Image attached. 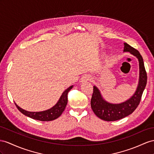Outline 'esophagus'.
<instances>
[{
  "mask_svg": "<svg viewBox=\"0 0 154 154\" xmlns=\"http://www.w3.org/2000/svg\"><path fill=\"white\" fill-rule=\"evenodd\" d=\"M92 79V76L90 75H85L84 76H82V78L81 79L80 82H84L86 81H90Z\"/></svg>",
  "mask_w": 154,
  "mask_h": 154,
  "instance_id": "esophagus-1",
  "label": "esophagus"
}]
</instances>
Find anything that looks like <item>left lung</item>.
Returning a JSON list of instances; mask_svg holds the SVG:
<instances>
[{"mask_svg":"<svg viewBox=\"0 0 154 154\" xmlns=\"http://www.w3.org/2000/svg\"><path fill=\"white\" fill-rule=\"evenodd\" d=\"M124 53L129 52L139 60V78L138 86L135 93L128 100L120 103H112L106 101L101 95L100 90L94 86L91 99V107L94 114L100 119L105 121H116L122 119L135 111L139 105L142 95L147 82V74L146 72L143 58L137 49L124 43Z\"/></svg>","mask_w":154,"mask_h":154,"instance_id":"8db88e82","label":"left lung"}]
</instances>
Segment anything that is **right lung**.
Returning <instances> with one entry per match:
<instances>
[{
  "mask_svg": "<svg viewBox=\"0 0 154 154\" xmlns=\"http://www.w3.org/2000/svg\"><path fill=\"white\" fill-rule=\"evenodd\" d=\"M73 85L70 86L69 88H67L64 92L62 94V95L58 100L57 103L55 104L53 107H51L49 109L45 110V111H40V112H30L25 111L23 109L20 107L15 103L17 108L23 115L25 116L30 117L32 119L37 120L39 121H51L57 119L60 116L63 111L66 107L67 103H68V94L69 90L73 88Z\"/></svg>",
  "mask_w": 154,
  "mask_h": 154,
  "instance_id": "add662e5",
  "label": "right lung"
}]
</instances>
